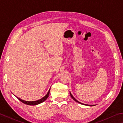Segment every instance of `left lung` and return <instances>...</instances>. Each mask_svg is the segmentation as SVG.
I'll return each mask as SVG.
<instances>
[{
	"label": "left lung",
	"mask_w": 123,
	"mask_h": 123,
	"mask_svg": "<svg viewBox=\"0 0 123 123\" xmlns=\"http://www.w3.org/2000/svg\"><path fill=\"white\" fill-rule=\"evenodd\" d=\"M70 96L71 97V98H73L74 100L75 101H76V102H77V103H80V104H83V105H88V106H94V105H88V104H86H86H84L83 103H82L80 102L79 101H78L75 98L73 97V95H72V94H71V93H70Z\"/></svg>",
	"instance_id": "obj_1"
}]
</instances>
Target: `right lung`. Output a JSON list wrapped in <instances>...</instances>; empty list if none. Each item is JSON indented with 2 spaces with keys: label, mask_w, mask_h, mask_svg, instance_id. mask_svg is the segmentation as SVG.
<instances>
[{
  "label": "right lung",
  "mask_w": 123,
  "mask_h": 123,
  "mask_svg": "<svg viewBox=\"0 0 123 123\" xmlns=\"http://www.w3.org/2000/svg\"><path fill=\"white\" fill-rule=\"evenodd\" d=\"M50 90V89H49V91H48L47 93V94L45 96H44L43 97H42V98H41L40 99L35 100V101H26V100L21 99L17 97V98L20 100V101L23 102V103H24V104H27V105H37L43 102L44 101H45V100L47 99V98L49 96V95Z\"/></svg>",
  "instance_id": "add662e5"
}]
</instances>
